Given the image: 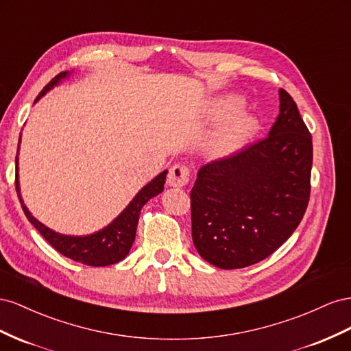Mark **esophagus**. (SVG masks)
<instances>
[{"mask_svg":"<svg viewBox=\"0 0 351 351\" xmlns=\"http://www.w3.org/2000/svg\"><path fill=\"white\" fill-rule=\"evenodd\" d=\"M189 181V169L184 165H175L169 170L167 184L173 188H182Z\"/></svg>","mask_w":351,"mask_h":351,"instance_id":"esophagus-1","label":"esophagus"}]
</instances>
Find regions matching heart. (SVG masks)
<instances>
[{
  "mask_svg": "<svg viewBox=\"0 0 351 351\" xmlns=\"http://www.w3.org/2000/svg\"><path fill=\"white\" fill-rule=\"evenodd\" d=\"M243 107L244 99L238 95H223L215 99L212 116L216 120H229L210 138V152L217 156L235 153L256 134L258 120L250 113H239Z\"/></svg>",
  "mask_w": 351,
  "mask_h": 351,
  "instance_id": "heart-1",
  "label": "heart"
}]
</instances>
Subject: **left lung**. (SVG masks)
<instances>
[{"instance_id":"left-lung-1","label":"left lung","mask_w":351,"mask_h":351,"mask_svg":"<svg viewBox=\"0 0 351 351\" xmlns=\"http://www.w3.org/2000/svg\"><path fill=\"white\" fill-rule=\"evenodd\" d=\"M312 160V135L291 95L279 89L269 135L198 170L191 189L198 254L216 267L241 269L276 252L304 216Z\"/></svg>"}]
</instances>
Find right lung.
I'll return each mask as SVG.
<instances>
[{
	"label": "right lung",
	"instance_id": "1",
	"mask_svg": "<svg viewBox=\"0 0 351 351\" xmlns=\"http://www.w3.org/2000/svg\"><path fill=\"white\" fill-rule=\"evenodd\" d=\"M72 73H75V70H72V72L58 73L54 79H51V82H49L43 91L39 93L35 103H38L48 91H51L54 86L66 81L69 76H72ZM20 139H22V134H20V138H19V147H17V156H16V191L29 222L38 229L39 234H41L58 253H62L67 258L75 260V262L88 265V266H110L120 262V260H123L129 254V252H131V247L135 241L136 225H138L139 213H141V208L144 207V204L148 202V199H152L153 197L158 195L163 191L167 170H163L162 173H158L154 179H152L147 185H144L141 189H139L136 195L131 199V203H129L122 212H120V215L114 217L112 222H110L107 226H104L103 229H99V231L94 234H88V235H66V234L56 232L51 228H48L44 223L39 222V220L29 212V208L23 203L22 194H20V184H19Z\"/></svg>",
	"mask_w": 351,
	"mask_h": 351
}]
</instances>
